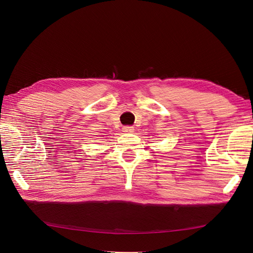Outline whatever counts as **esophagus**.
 I'll use <instances>...</instances> for the list:
<instances>
[{
  "label": "esophagus",
  "instance_id": "obj_1",
  "mask_svg": "<svg viewBox=\"0 0 253 253\" xmlns=\"http://www.w3.org/2000/svg\"><path fill=\"white\" fill-rule=\"evenodd\" d=\"M122 131L126 132V133H132L134 131V126H126L122 127Z\"/></svg>",
  "mask_w": 253,
  "mask_h": 253
}]
</instances>
